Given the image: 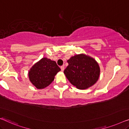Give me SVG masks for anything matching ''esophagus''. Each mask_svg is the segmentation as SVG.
<instances>
[{
  "label": "esophagus",
  "instance_id": "34e87169",
  "mask_svg": "<svg viewBox=\"0 0 129 129\" xmlns=\"http://www.w3.org/2000/svg\"><path fill=\"white\" fill-rule=\"evenodd\" d=\"M61 71H64V65H62V66L61 67Z\"/></svg>",
  "mask_w": 129,
  "mask_h": 129
}]
</instances>
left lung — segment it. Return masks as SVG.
I'll return each mask as SVG.
<instances>
[{
  "label": "left lung",
  "instance_id": "obj_1",
  "mask_svg": "<svg viewBox=\"0 0 129 129\" xmlns=\"http://www.w3.org/2000/svg\"><path fill=\"white\" fill-rule=\"evenodd\" d=\"M64 73L67 78L79 89L92 86L98 80L100 68L93 58L83 54L71 57Z\"/></svg>",
  "mask_w": 129,
  "mask_h": 129
}]
</instances>
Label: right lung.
<instances>
[{
	"mask_svg": "<svg viewBox=\"0 0 129 129\" xmlns=\"http://www.w3.org/2000/svg\"><path fill=\"white\" fill-rule=\"evenodd\" d=\"M60 70L55 61L43 58L29 71V79L37 89H43L54 81L55 75Z\"/></svg>",
	"mask_w": 129,
	"mask_h": 129,
	"instance_id": "obj_1",
	"label": "right lung"
}]
</instances>
